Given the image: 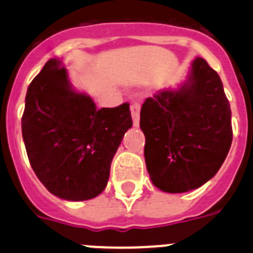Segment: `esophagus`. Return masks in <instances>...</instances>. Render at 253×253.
<instances>
[{
	"label": "esophagus",
	"mask_w": 253,
	"mask_h": 253,
	"mask_svg": "<svg viewBox=\"0 0 253 253\" xmlns=\"http://www.w3.org/2000/svg\"><path fill=\"white\" fill-rule=\"evenodd\" d=\"M139 110H141V105L138 103H133L131 105V114H132V120H133L134 126H138L139 125Z\"/></svg>",
	"instance_id": "esophagus-1"
}]
</instances>
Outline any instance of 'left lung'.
<instances>
[{"label": "left lung", "mask_w": 253, "mask_h": 253, "mask_svg": "<svg viewBox=\"0 0 253 253\" xmlns=\"http://www.w3.org/2000/svg\"><path fill=\"white\" fill-rule=\"evenodd\" d=\"M139 126L155 187L182 193L205 185L220 169L233 141L230 104L219 75L197 57L185 83L145 99Z\"/></svg>", "instance_id": "8db88e82"}]
</instances>
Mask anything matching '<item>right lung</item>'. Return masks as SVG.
<instances>
[{
	"label": "right lung",
	"instance_id": "add662e5",
	"mask_svg": "<svg viewBox=\"0 0 253 253\" xmlns=\"http://www.w3.org/2000/svg\"><path fill=\"white\" fill-rule=\"evenodd\" d=\"M128 106L98 110L90 96L73 89L61 60L45 63L28 86L22 134L48 192L77 202L105 190L112 158L132 127Z\"/></svg>",
	"mask_w": 253,
	"mask_h": 253
}]
</instances>
